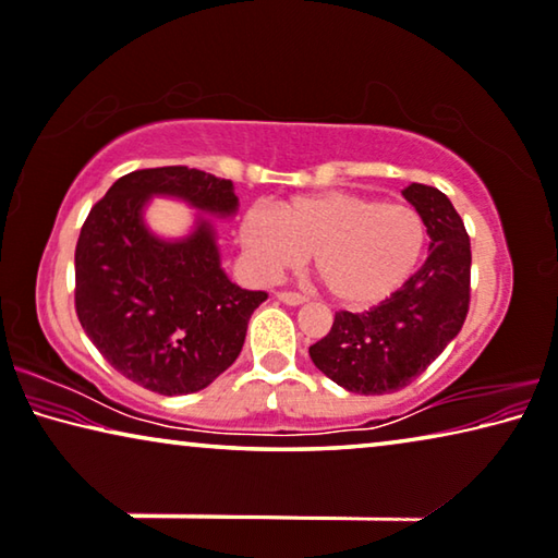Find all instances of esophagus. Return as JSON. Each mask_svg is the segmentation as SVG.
Segmentation results:
<instances>
[{
	"instance_id": "obj_1",
	"label": "esophagus",
	"mask_w": 558,
	"mask_h": 558,
	"mask_svg": "<svg viewBox=\"0 0 558 558\" xmlns=\"http://www.w3.org/2000/svg\"><path fill=\"white\" fill-rule=\"evenodd\" d=\"M277 299H279V302L289 304V306H296V304L306 302V296L299 294V291H277Z\"/></svg>"
}]
</instances>
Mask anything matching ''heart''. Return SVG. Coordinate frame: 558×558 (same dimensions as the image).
<instances>
[{"mask_svg": "<svg viewBox=\"0 0 558 558\" xmlns=\"http://www.w3.org/2000/svg\"><path fill=\"white\" fill-rule=\"evenodd\" d=\"M426 242V221L414 207L356 192L294 196L279 211L252 207L242 219V244L264 277L312 254L324 287L349 308L397 294L416 274Z\"/></svg>", "mask_w": 558, "mask_h": 558, "instance_id": "1", "label": "heart"}]
</instances>
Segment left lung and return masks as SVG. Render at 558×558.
Here are the masks:
<instances>
[{
  "label": "left lung",
  "mask_w": 558,
  "mask_h": 558,
  "mask_svg": "<svg viewBox=\"0 0 558 558\" xmlns=\"http://www.w3.org/2000/svg\"><path fill=\"white\" fill-rule=\"evenodd\" d=\"M407 199L428 229V256L414 277L368 312H337L327 337L308 347L314 366L354 393L409 387L464 327L471 302V244L449 196L409 184Z\"/></svg>",
  "instance_id": "8db88e82"
}]
</instances>
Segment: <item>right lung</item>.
<instances>
[{
  "instance_id": "obj_1",
  "label": "right lung",
  "mask_w": 558,
  "mask_h": 558,
  "mask_svg": "<svg viewBox=\"0 0 558 558\" xmlns=\"http://www.w3.org/2000/svg\"><path fill=\"white\" fill-rule=\"evenodd\" d=\"M151 194L229 217V179L190 167L136 169L94 204L74 252V308L99 354L154 393H194L225 374L244 347L254 308L267 291L231 284L209 221L165 242L144 227Z\"/></svg>"
}]
</instances>
